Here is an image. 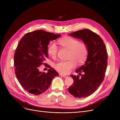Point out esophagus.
<instances>
[{
	"label": "esophagus",
	"mask_w": 120,
	"mask_h": 120,
	"mask_svg": "<svg viewBox=\"0 0 120 120\" xmlns=\"http://www.w3.org/2000/svg\"><path fill=\"white\" fill-rule=\"evenodd\" d=\"M60 76H61V77H63L64 78H66L68 77V75H64V74H60Z\"/></svg>",
	"instance_id": "esophagus-1"
}]
</instances>
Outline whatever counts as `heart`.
Here are the masks:
<instances>
[{"mask_svg":"<svg viewBox=\"0 0 120 120\" xmlns=\"http://www.w3.org/2000/svg\"><path fill=\"white\" fill-rule=\"evenodd\" d=\"M59 44L63 48L68 50L67 61H60L55 64V68L60 72L67 74L76 64L85 62L88 55V46L85 43L79 42L77 39L71 37H64L58 41ZM48 53L52 59H56L59 49L56 43L51 41L48 45Z\"/></svg>","mask_w":120,"mask_h":120,"instance_id":"heart-1","label":"heart"}]
</instances>
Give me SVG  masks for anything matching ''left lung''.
<instances>
[{"label": "left lung", "instance_id": "obj_1", "mask_svg": "<svg viewBox=\"0 0 120 120\" xmlns=\"http://www.w3.org/2000/svg\"><path fill=\"white\" fill-rule=\"evenodd\" d=\"M70 35L82 39L88 46L89 52L85 63L75 71L81 77L71 75L74 82L68 90L75 98L87 97L95 92L104 81L107 67V49L100 36L88 29L72 32Z\"/></svg>", "mask_w": 120, "mask_h": 120}]
</instances>
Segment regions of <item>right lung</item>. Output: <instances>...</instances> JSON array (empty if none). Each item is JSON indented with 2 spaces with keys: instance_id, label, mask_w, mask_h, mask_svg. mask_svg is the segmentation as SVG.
Returning <instances> with one entry per match:
<instances>
[{
  "instance_id": "add662e5",
  "label": "right lung",
  "mask_w": 120,
  "mask_h": 120,
  "mask_svg": "<svg viewBox=\"0 0 120 120\" xmlns=\"http://www.w3.org/2000/svg\"><path fill=\"white\" fill-rule=\"evenodd\" d=\"M60 36L38 30L28 32L20 40L14 53V70L18 81L27 92L35 95L42 94L49 88L52 79L59 75L44 61L48 57L47 49L50 41ZM42 64L50 68L46 73L39 71Z\"/></svg>"
}]
</instances>
